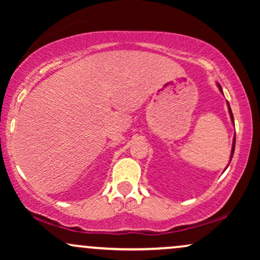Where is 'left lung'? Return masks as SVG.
<instances>
[{
  "label": "left lung",
  "instance_id": "8db88e82",
  "mask_svg": "<svg viewBox=\"0 0 260 260\" xmlns=\"http://www.w3.org/2000/svg\"><path fill=\"white\" fill-rule=\"evenodd\" d=\"M218 87H219V90L221 91V93H222V88H221V86H220V84H218ZM223 94V93H222ZM227 106H229V112H230V116H231V120H232V123L234 124V118H233V113H232V110H231V106H230V103L227 102ZM234 148H236V135H234V138H233V143H232V151H231V157H230V163H231V161H232V157H233V154H234ZM229 163V165H230ZM229 167V166H227Z\"/></svg>",
  "mask_w": 260,
  "mask_h": 260
}]
</instances>
